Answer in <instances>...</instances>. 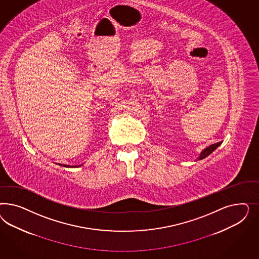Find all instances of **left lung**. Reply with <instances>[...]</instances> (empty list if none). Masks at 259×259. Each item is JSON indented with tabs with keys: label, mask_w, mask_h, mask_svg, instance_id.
<instances>
[{
	"label": "left lung",
	"mask_w": 259,
	"mask_h": 259,
	"mask_svg": "<svg viewBox=\"0 0 259 259\" xmlns=\"http://www.w3.org/2000/svg\"><path fill=\"white\" fill-rule=\"evenodd\" d=\"M221 143H222V141H220V142H217V143H214V144L210 145L209 147L205 148V149L201 152V154H200V156L198 157V159H203L205 157H208L211 153H212L214 150L217 149V148L220 146Z\"/></svg>",
	"instance_id": "obj_1"
}]
</instances>
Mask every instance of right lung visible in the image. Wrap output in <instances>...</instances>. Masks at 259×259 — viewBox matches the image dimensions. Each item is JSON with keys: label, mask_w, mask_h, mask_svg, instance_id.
Listing matches in <instances>:
<instances>
[{"label": "right lung", "mask_w": 259, "mask_h": 259, "mask_svg": "<svg viewBox=\"0 0 259 259\" xmlns=\"http://www.w3.org/2000/svg\"><path fill=\"white\" fill-rule=\"evenodd\" d=\"M63 166H66V167H70V165H63ZM78 166H80V165H78Z\"/></svg>", "instance_id": "right-lung-1"}]
</instances>
